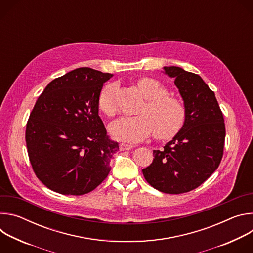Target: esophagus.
Instances as JSON below:
<instances>
[{
  "label": "esophagus",
  "mask_w": 253,
  "mask_h": 253,
  "mask_svg": "<svg viewBox=\"0 0 253 253\" xmlns=\"http://www.w3.org/2000/svg\"><path fill=\"white\" fill-rule=\"evenodd\" d=\"M134 146L130 145V144H126V143H121L120 144V150L121 151H125V150H131Z\"/></svg>",
  "instance_id": "obj_1"
}]
</instances>
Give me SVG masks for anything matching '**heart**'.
<instances>
[{
    "instance_id": "1",
    "label": "heart",
    "mask_w": 253,
    "mask_h": 253,
    "mask_svg": "<svg viewBox=\"0 0 253 253\" xmlns=\"http://www.w3.org/2000/svg\"><path fill=\"white\" fill-rule=\"evenodd\" d=\"M136 86L146 103L139 110V115L121 117L112 122L109 126L111 135L115 139L133 143L145 140L153 132L159 140L174 137L185 121L183 103L167 94V90L154 79L142 78L136 82ZM115 93V84H108L99 95L100 110L108 116L115 115L117 111Z\"/></svg>"
}]
</instances>
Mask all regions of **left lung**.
I'll list each match as a JSON object with an SVG mask.
<instances>
[{
  "label": "left lung",
  "instance_id": "8db88e82",
  "mask_svg": "<svg viewBox=\"0 0 253 253\" xmlns=\"http://www.w3.org/2000/svg\"><path fill=\"white\" fill-rule=\"evenodd\" d=\"M162 73L174 80L185 107L180 131L143 169L147 182L168 194L191 191L218 168L223 155L225 125L215 94L203 79L176 66L163 67Z\"/></svg>",
  "mask_w": 253,
  "mask_h": 253
}]
</instances>
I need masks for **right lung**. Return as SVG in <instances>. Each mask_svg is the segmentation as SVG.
<instances>
[{"instance_id":"right-lung-1","label":"right lung","mask_w":253,"mask_h":253,"mask_svg":"<svg viewBox=\"0 0 253 253\" xmlns=\"http://www.w3.org/2000/svg\"><path fill=\"white\" fill-rule=\"evenodd\" d=\"M112 76L77 68L50 82L36 101L26 143L32 167L49 189L64 195L86 194L109 174L119 145L107 135L98 99Z\"/></svg>"}]
</instances>
